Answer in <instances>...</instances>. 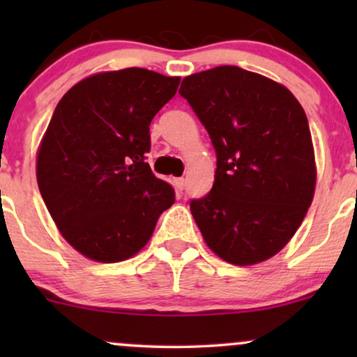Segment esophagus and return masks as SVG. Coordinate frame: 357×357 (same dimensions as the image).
Wrapping results in <instances>:
<instances>
[{
	"label": "esophagus",
	"mask_w": 357,
	"mask_h": 357,
	"mask_svg": "<svg viewBox=\"0 0 357 357\" xmlns=\"http://www.w3.org/2000/svg\"><path fill=\"white\" fill-rule=\"evenodd\" d=\"M184 184H186L184 178H176L174 179V186H176V190H178V192H181L184 190Z\"/></svg>",
	"instance_id": "34e87169"
}]
</instances>
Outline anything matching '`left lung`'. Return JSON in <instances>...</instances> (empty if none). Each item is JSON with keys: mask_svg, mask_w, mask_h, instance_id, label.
Wrapping results in <instances>:
<instances>
[{"mask_svg": "<svg viewBox=\"0 0 357 357\" xmlns=\"http://www.w3.org/2000/svg\"><path fill=\"white\" fill-rule=\"evenodd\" d=\"M208 130L215 183L191 215L206 245L233 265L280 252L314 198L307 116L289 89L233 65L192 73L179 89Z\"/></svg>", "mask_w": 357, "mask_h": 357, "instance_id": "1", "label": "left lung"}]
</instances>
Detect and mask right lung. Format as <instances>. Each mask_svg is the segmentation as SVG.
<instances>
[{"instance_id":"right-lung-1","label":"right lung","mask_w":357,"mask_h":357,"mask_svg":"<svg viewBox=\"0 0 357 357\" xmlns=\"http://www.w3.org/2000/svg\"><path fill=\"white\" fill-rule=\"evenodd\" d=\"M179 77L130 67L87 77L56 105L36 179L63 238L102 264L127 260L174 203L169 183L146 162L149 126L174 97Z\"/></svg>"}]
</instances>
